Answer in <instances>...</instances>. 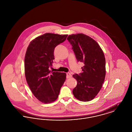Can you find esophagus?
<instances>
[{"label":"esophagus","mask_w":132,"mask_h":132,"mask_svg":"<svg viewBox=\"0 0 132 132\" xmlns=\"http://www.w3.org/2000/svg\"><path fill=\"white\" fill-rule=\"evenodd\" d=\"M66 77H67V79L70 78L72 77V75H71V74L69 72H68V73H66Z\"/></svg>","instance_id":"1"}]
</instances>
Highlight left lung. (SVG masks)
<instances>
[{
	"label": "left lung",
	"instance_id": "obj_1",
	"mask_svg": "<svg viewBox=\"0 0 132 132\" xmlns=\"http://www.w3.org/2000/svg\"><path fill=\"white\" fill-rule=\"evenodd\" d=\"M67 39L72 45L78 62L84 64L82 73L73 75L77 81L73 94L79 101H92L100 91L105 79L103 52L93 38L83 34L69 35Z\"/></svg>",
	"mask_w": 132,
	"mask_h": 132
}]
</instances>
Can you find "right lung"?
<instances>
[{
	"label": "right lung",
	"mask_w": 132,
	"mask_h": 132,
	"mask_svg": "<svg viewBox=\"0 0 132 132\" xmlns=\"http://www.w3.org/2000/svg\"><path fill=\"white\" fill-rule=\"evenodd\" d=\"M67 36L44 34L33 39L26 51L24 65L27 82L34 96L44 103L56 100L66 80V73H50L49 68L54 59L55 47L64 42Z\"/></svg>",
	"instance_id": "right-lung-1"
}]
</instances>
